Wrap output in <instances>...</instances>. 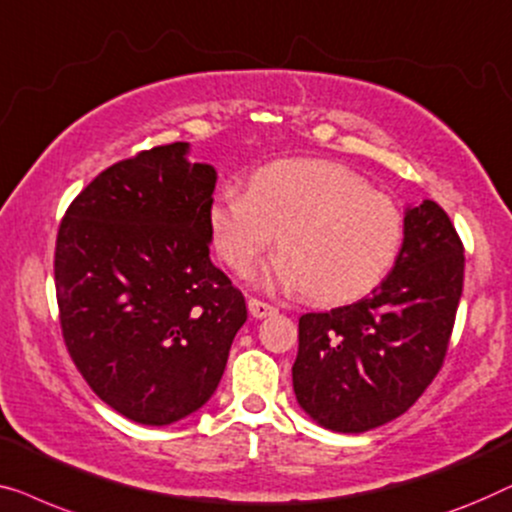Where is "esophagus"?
<instances>
[{
    "instance_id": "esophagus-1",
    "label": "esophagus",
    "mask_w": 512,
    "mask_h": 512,
    "mask_svg": "<svg viewBox=\"0 0 512 512\" xmlns=\"http://www.w3.org/2000/svg\"><path fill=\"white\" fill-rule=\"evenodd\" d=\"M248 311H250V315H253V318H266V315L276 313V306H271V304H266V301H259L255 297H250L248 299Z\"/></svg>"
}]
</instances>
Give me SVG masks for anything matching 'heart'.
I'll use <instances>...</instances> for the list:
<instances>
[{"label":"heart","instance_id":"1","mask_svg":"<svg viewBox=\"0 0 512 512\" xmlns=\"http://www.w3.org/2000/svg\"><path fill=\"white\" fill-rule=\"evenodd\" d=\"M218 255L246 273L280 234L266 283L304 290L315 304H345L390 271L403 215L355 171L325 160H280L257 169L248 192L225 187L208 208Z\"/></svg>","mask_w":512,"mask_h":512}]
</instances>
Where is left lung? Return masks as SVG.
Masks as SVG:
<instances>
[{
    "label": "left lung",
    "mask_w": 512,
    "mask_h": 512,
    "mask_svg": "<svg viewBox=\"0 0 512 512\" xmlns=\"http://www.w3.org/2000/svg\"><path fill=\"white\" fill-rule=\"evenodd\" d=\"M464 287V246L448 213L424 199L369 297L299 318L292 385L320 427L362 434L394 420L441 371Z\"/></svg>",
    "instance_id": "8db88e82"
}]
</instances>
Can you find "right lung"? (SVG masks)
<instances>
[{"label":"right lung","mask_w":512,"mask_h":512,"mask_svg":"<svg viewBox=\"0 0 512 512\" xmlns=\"http://www.w3.org/2000/svg\"><path fill=\"white\" fill-rule=\"evenodd\" d=\"M176 141L115 162L64 213L55 292L85 383L132 422L164 427L213 397L246 299L211 262L218 174Z\"/></svg>","instance_id":"add662e5"}]
</instances>
